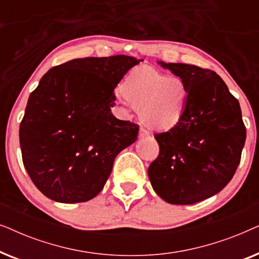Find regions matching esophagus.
Masks as SVG:
<instances>
[{
	"instance_id": "34e87169",
	"label": "esophagus",
	"mask_w": 259,
	"mask_h": 259,
	"mask_svg": "<svg viewBox=\"0 0 259 259\" xmlns=\"http://www.w3.org/2000/svg\"><path fill=\"white\" fill-rule=\"evenodd\" d=\"M139 136H140V137H147V136H150V132H148V131H147L146 128H144V127H140V130H139Z\"/></svg>"
}]
</instances>
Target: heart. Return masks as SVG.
Returning <instances> with one entry per match:
<instances>
[{"mask_svg": "<svg viewBox=\"0 0 259 259\" xmlns=\"http://www.w3.org/2000/svg\"><path fill=\"white\" fill-rule=\"evenodd\" d=\"M122 92L120 102L139 111L143 121L151 128H171L186 107L187 91L183 81L148 66L134 68L123 80Z\"/></svg>", "mask_w": 259, "mask_h": 259, "instance_id": "b5f03b06", "label": "heart"}]
</instances>
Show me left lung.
Masks as SVG:
<instances>
[{
    "label": "left lung",
    "mask_w": 259,
    "mask_h": 259,
    "mask_svg": "<svg viewBox=\"0 0 259 259\" xmlns=\"http://www.w3.org/2000/svg\"><path fill=\"white\" fill-rule=\"evenodd\" d=\"M187 91L184 114L155 133L159 155L148 167L152 187L169 204L190 205L222 191L240 162L246 139L239 102L217 73L186 63L159 62Z\"/></svg>",
    "instance_id": "obj_1"
}]
</instances>
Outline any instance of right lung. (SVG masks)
<instances>
[{"label":"right lung","mask_w":259,"mask_h":259,"mask_svg":"<svg viewBox=\"0 0 259 259\" xmlns=\"http://www.w3.org/2000/svg\"><path fill=\"white\" fill-rule=\"evenodd\" d=\"M141 60L84 58L53 67L31 92L20 123L23 165L35 186L59 203H82L104 189L116 155L139 126L116 119L114 88Z\"/></svg>","instance_id":"obj_1"}]
</instances>
